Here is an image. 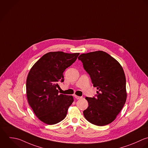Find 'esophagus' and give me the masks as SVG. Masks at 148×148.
Returning <instances> with one entry per match:
<instances>
[{
    "label": "esophagus",
    "instance_id": "esophagus-1",
    "mask_svg": "<svg viewBox=\"0 0 148 148\" xmlns=\"http://www.w3.org/2000/svg\"><path fill=\"white\" fill-rule=\"evenodd\" d=\"M74 97H75V99H77V100H78V99H82V97L78 96H76V95H74Z\"/></svg>",
    "mask_w": 148,
    "mask_h": 148
}]
</instances>
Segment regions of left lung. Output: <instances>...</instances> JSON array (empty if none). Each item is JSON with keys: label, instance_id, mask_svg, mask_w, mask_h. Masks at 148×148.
Wrapping results in <instances>:
<instances>
[{"label": "left lung", "instance_id": "obj_1", "mask_svg": "<svg viewBox=\"0 0 148 148\" xmlns=\"http://www.w3.org/2000/svg\"><path fill=\"white\" fill-rule=\"evenodd\" d=\"M78 60L98 89L93 97H86L89 107L83 113L96 126L112 122L123 108L127 97L126 77L119 63L108 53L98 51L79 55Z\"/></svg>", "mask_w": 148, "mask_h": 148}]
</instances>
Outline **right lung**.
Segmentation results:
<instances>
[{
    "mask_svg": "<svg viewBox=\"0 0 148 148\" xmlns=\"http://www.w3.org/2000/svg\"><path fill=\"white\" fill-rule=\"evenodd\" d=\"M79 53L62 51L44 55L32 67L26 79L29 104L36 116L47 125L56 124L67 115L74 101L72 96L59 94V82L64 81L63 72L75 62Z\"/></svg>",
    "mask_w": 148,
    "mask_h": 148,
    "instance_id": "add662e5",
    "label": "right lung"
}]
</instances>
